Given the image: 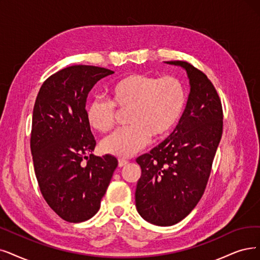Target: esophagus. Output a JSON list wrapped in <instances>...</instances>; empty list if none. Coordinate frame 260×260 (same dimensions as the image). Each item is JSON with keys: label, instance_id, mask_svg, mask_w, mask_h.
Instances as JSON below:
<instances>
[{"label": "esophagus", "instance_id": "obj_1", "mask_svg": "<svg viewBox=\"0 0 260 260\" xmlns=\"http://www.w3.org/2000/svg\"><path fill=\"white\" fill-rule=\"evenodd\" d=\"M129 162L127 161V160H124V159H119L118 160V166L119 168H122V166H124V165H127Z\"/></svg>", "mask_w": 260, "mask_h": 260}]
</instances>
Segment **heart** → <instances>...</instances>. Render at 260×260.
<instances>
[{
  "mask_svg": "<svg viewBox=\"0 0 260 260\" xmlns=\"http://www.w3.org/2000/svg\"><path fill=\"white\" fill-rule=\"evenodd\" d=\"M185 103V90L178 79L131 74L111 86L109 100H92L86 117L90 127L107 132L115 123V109L128 110V127L111 133L100 143L103 152L126 158L146 147L150 139L155 141L169 136L179 121Z\"/></svg>",
  "mask_w": 260,
  "mask_h": 260,
  "instance_id": "obj_1",
  "label": "heart"
}]
</instances>
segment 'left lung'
Masks as SVG:
<instances>
[{"label": "left lung", "instance_id": "8db88e82", "mask_svg": "<svg viewBox=\"0 0 260 260\" xmlns=\"http://www.w3.org/2000/svg\"><path fill=\"white\" fill-rule=\"evenodd\" d=\"M191 91L171 136L137 159L142 169L136 205L143 219L159 226L180 222L199 204L208 183L223 133V108L212 82L185 60Z\"/></svg>", "mask_w": 260, "mask_h": 260}]
</instances>
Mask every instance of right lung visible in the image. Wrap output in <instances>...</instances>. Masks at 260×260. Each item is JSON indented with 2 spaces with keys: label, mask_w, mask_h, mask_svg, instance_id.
Segmentation results:
<instances>
[{
  "label": "right lung",
  "mask_w": 260,
  "mask_h": 260,
  "mask_svg": "<svg viewBox=\"0 0 260 260\" xmlns=\"http://www.w3.org/2000/svg\"><path fill=\"white\" fill-rule=\"evenodd\" d=\"M114 71L74 65L50 76L33 110L30 151L45 201L61 219L84 222L94 216L118 161L91 154L96 140L86 117V101L96 83Z\"/></svg>",
  "instance_id": "add662e5"
}]
</instances>
